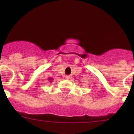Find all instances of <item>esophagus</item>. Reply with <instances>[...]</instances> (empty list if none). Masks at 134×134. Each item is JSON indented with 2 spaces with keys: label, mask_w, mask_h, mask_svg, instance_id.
Returning a JSON list of instances; mask_svg holds the SVG:
<instances>
[{
  "label": "esophagus",
  "mask_w": 134,
  "mask_h": 134,
  "mask_svg": "<svg viewBox=\"0 0 134 134\" xmlns=\"http://www.w3.org/2000/svg\"><path fill=\"white\" fill-rule=\"evenodd\" d=\"M65 78H66V79H67V80H71L72 78H71V76H66Z\"/></svg>",
  "instance_id": "esophagus-1"
}]
</instances>
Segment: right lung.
I'll return each mask as SVG.
<instances>
[{
  "mask_svg": "<svg viewBox=\"0 0 134 134\" xmlns=\"http://www.w3.org/2000/svg\"><path fill=\"white\" fill-rule=\"evenodd\" d=\"M48 80H49L50 82H52V80H53V78H48Z\"/></svg>",
  "mask_w": 134,
  "mask_h": 134,
  "instance_id": "1",
  "label": "right lung"
}]
</instances>
